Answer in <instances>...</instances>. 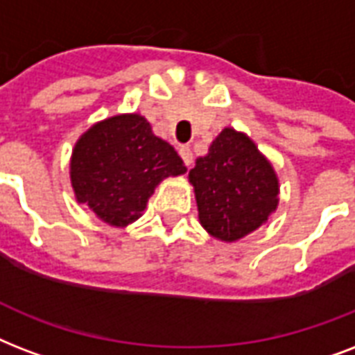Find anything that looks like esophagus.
Wrapping results in <instances>:
<instances>
[{
  "mask_svg": "<svg viewBox=\"0 0 355 355\" xmlns=\"http://www.w3.org/2000/svg\"><path fill=\"white\" fill-rule=\"evenodd\" d=\"M180 155L181 159H183V163H185V166H189L191 168V164H192V152H191V148L189 146H180Z\"/></svg>",
  "mask_w": 355,
  "mask_h": 355,
  "instance_id": "esophagus-1",
  "label": "esophagus"
}]
</instances>
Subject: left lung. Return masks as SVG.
Segmentation results:
<instances>
[{"label":"left lung","instance_id":"8db88e82","mask_svg":"<svg viewBox=\"0 0 355 355\" xmlns=\"http://www.w3.org/2000/svg\"><path fill=\"white\" fill-rule=\"evenodd\" d=\"M198 218L209 235L233 243L263 226L277 207L279 183L270 161L254 140L222 129L189 172Z\"/></svg>","mask_w":355,"mask_h":355}]
</instances>
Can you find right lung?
<instances>
[{"label":"right lung","mask_w":355,"mask_h":355,"mask_svg":"<svg viewBox=\"0 0 355 355\" xmlns=\"http://www.w3.org/2000/svg\"><path fill=\"white\" fill-rule=\"evenodd\" d=\"M185 172L178 152L137 112L94 123L79 137L70 161L76 200L114 227L137 220L164 178Z\"/></svg>","instance_id":"obj_1"}]
</instances>
